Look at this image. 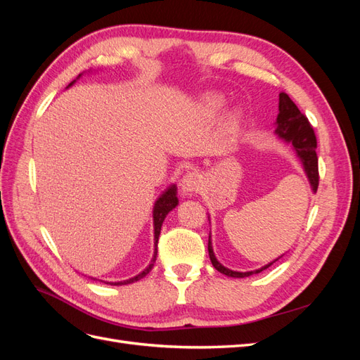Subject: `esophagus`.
Returning a JSON list of instances; mask_svg holds the SVG:
<instances>
[{
  "label": "esophagus",
  "mask_w": 360,
  "mask_h": 360,
  "mask_svg": "<svg viewBox=\"0 0 360 360\" xmlns=\"http://www.w3.org/2000/svg\"><path fill=\"white\" fill-rule=\"evenodd\" d=\"M202 186V177L201 174L197 171H191L188 172L186 176L181 179L180 183V188L183 191V193H193V192H198Z\"/></svg>",
  "instance_id": "esophagus-1"
}]
</instances>
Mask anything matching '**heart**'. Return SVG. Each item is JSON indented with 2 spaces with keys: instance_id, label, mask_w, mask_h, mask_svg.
<instances>
[{
  "instance_id": "1",
  "label": "heart",
  "mask_w": 360,
  "mask_h": 360,
  "mask_svg": "<svg viewBox=\"0 0 360 360\" xmlns=\"http://www.w3.org/2000/svg\"><path fill=\"white\" fill-rule=\"evenodd\" d=\"M225 106V101L222 99L221 96H216V94H212V96H207L205 99L202 101V110L209 114V115H216L219 114ZM238 129V117L236 114L230 115L226 120L225 123V130L226 134H236V130Z\"/></svg>"
}]
</instances>
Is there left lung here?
Here are the masks:
<instances>
[{"label":"left lung","instance_id":"8db88e82","mask_svg":"<svg viewBox=\"0 0 360 360\" xmlns=\"http://www.w3.org/2000/svg\"><path fill=\"white\" fill-rule=\"evenodd\" d=\"M275 134L284 139L285 143H290L294 148V151L297 153V158L300 159L302 165L304 172H307V177L311 183L312 192H317L319 188V158L317 153H315V148H317V138H315L314 129L309 124L308 118L304 117L299 108L296 106L287 93H281L279 94V114L276 118V129ZM212 236H209V255H210V261L213 267L221 271V274L231 276V278H246L254 274H259V271L266 270L267 267H270L271 264L278 261L279 258H276L271 263L263 266L261 269L252 270V271H236V270H230L224 267L219 261L216 259L214 252H213V246H212Z\"/></svg>","mask_w":360,"mask_h":360}]
</instances>
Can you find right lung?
Listing matches in <instances>:
<instances>
[{
  "instance_id": "right-lung-1",
  "label": "right lung",
  "mask_w": 360,
  "mask_h": 360,
  "mask_svg": "<svg viewBox=\"0 0 360 360\" xmlns=\"http://www.w3.org/2000/svg\"><path fill=\"white\" fill-rule=\"evenodd\" d=\"M81 76H82V73H81L76 79H79ZM76 79H75V81H72V82L68 85V89L76 82ZM177 204H179V198H177V186H176V184H171V186H169L165 192H163V193L160 195V197L156 200L155 207H153L155 254H153V258H151V263H150V264H148L143 271H141V274H138V275H136V276H134V278L126 279V281H120V282H105V284H111V285H127V284H132V282L139 281L141 278H144V276L148 274V271H150L151 269H153V266H155V261H156V255H158V240H159V234H160L162 224H163V221H165L167 214H168L172 209H176Z\"/></svg>"
}]
</instances>
